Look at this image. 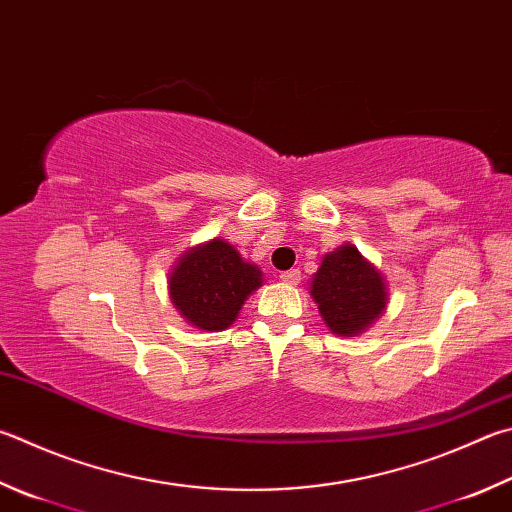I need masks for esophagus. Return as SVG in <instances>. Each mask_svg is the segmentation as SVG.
Masks as SVG:
<instances>
[{
    "instance_id": "obj_1",
    "label": "esophagus",
    "mask_w": 512,
    "mask_h": 512,
    "mask_svg": "<svg viewBox=\"0 0 512 512\" xmlns=\"http://www.w3.org/2000/svg\"><path fill=\"white\" fill-rule=\"evenodd\" d=\"M280 280L284 284H297V282H300V271H297V268H291V271H284V273H280Z\"/></svg>"
}]
</instances>
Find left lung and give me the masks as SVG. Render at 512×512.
<instances>
[{"label": "left lung", "instance_id": "1", "mask_svg": "<svg viewBox=\"0 0 512 512\" xmlns=\"http://www.w3.org/2000/svg\"><path fill=\"white\" fill-rule=\"evenodd\" d=\"M311 295L329 331L347 338L371 327L387 306L385 277L351 244L324 255Z\"/></svg>", "mask_w": 512, "mask_h": 512}]
</instances>
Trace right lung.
<instances>
[{"mask_svg":"<svg viewBox=\"0 0 512 512\" xmlns=\"http://www.w3.org/2000/svg\"><path fill=\"white\" fill-rule=\"evenodd\" d=\"M262 271L246 262L224 239L185 250L170 271V300L192 327L228 329L248 300L262 286Z\"/></svg>","mask_w":512,"mask_h":512,"instance_id":"1","label":"right lung"}]
</instances>
